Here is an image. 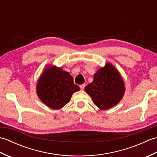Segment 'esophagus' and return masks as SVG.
<instances>
[{"label":"esophagus","mask_w":157,"mask_h":157,"mask_svg":"<svg viewBox=\"0 0 157 157\" xmlns=\"http://www.w3.org/2000/svg\"><path fill=\"white\" fill-rule=\"evenodd\" d=\"M85 86H86V84H81L80 86H79V87H80L81 90H84V88H85Z\"/></svg>","instance_id":"1"}]
</instances>
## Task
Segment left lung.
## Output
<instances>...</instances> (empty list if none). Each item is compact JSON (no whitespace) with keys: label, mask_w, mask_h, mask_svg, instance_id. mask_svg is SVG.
I'll return each instance as SVG.
<instances>
[{"label":"left lung","mask_w":157,"mask_h":157,"mask_svg":"<svg viewBox=\"0 0 157 157\" xmlns=\"http://www.w3.org/2000/svg\"><path fill=\"white\" fill-rule=\"evenodd\" d=\"M85 91L100 109L106 110L117 105L125 94V83L119 71L111 63L99 69L94 75V80Z\"/></svg>","instance_id":"8db88e82"}]
</instances>
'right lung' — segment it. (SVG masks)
<instances>
[{"label": "right lung", "instance_id": "right-lung-1", "mask_svg": "<svg viewBox=\"0 0 157 157\" xmlns=\"http://www.w3.org/2000/svg\"><path fill=\"white\" fill-rule=\"evenodd\" d=\"M80 90L73 77L61 67L47 65L38 79L36 93L45 105L61 109L70 101L73 93Z\"/></svg>", "mask_w": 157, "mask_h": 157}]
</instances>
